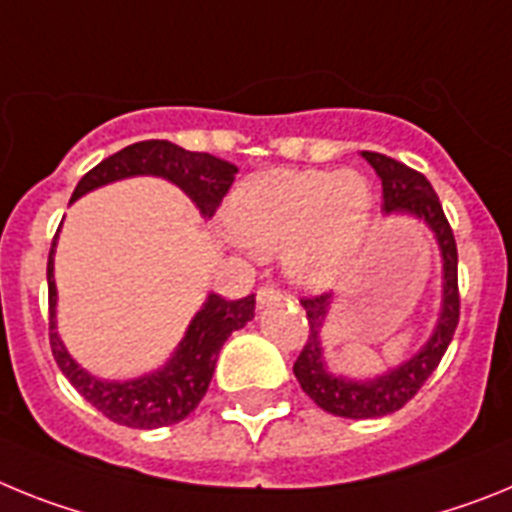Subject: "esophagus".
Segmentation results:
<instances>
[{"label":"esophagus","instance_id":"esophagus-1","mask_svg":"<svg viewBox=\"0 0 512 512\" xmlns=\"http://www.w3.org/2000/svg\"><path fill=\"white\" fill-rule=\"evenodd\" d=\"M281 304V291L273 286H262L257 291V309H268V306Z\"/></svg>","mask_w":512,"mask_h":512}]
</instances>
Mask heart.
<instances>
[{
    "instance_id": "obj_1",
    "label": "heart",
    "mask_w": 512,
    "mask_h": 512,
    "mask_svg": "<svg viewBox=\"0 0 512 512\" xmlns=\"http://www.w3.org/2000/svg\"><path fill=\"white\" fill-rule=\"evenodd\" d=\"M226 224L242 250H281L293 286L324 291L350 273L371 234V185L353 170L260 172L234 190Z\"/></svg>"
}]
</instances>
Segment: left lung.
<instances>
[{
  "label": "left lung",
  "instance_id": "8db88e82",
  "mask_svg": "<svg viewBox=\"0 0 512 512\" xmlns=\"http://www.w3.org/2000/svg\"><path fill=\"white\" fill-rule=\"evenodd\" d=\"M361 157L381 177L386 216L415 219L428 226V231L433 234L438 255H441V311H438L435 327L425 345L412 353L407 361L386 368L384 373L368 376V379H355L345 373H332L324 361L322 330L332 311V293L304 299L301 304H304L306 319H309V340L293 363V373H296L301 389L324 412L350 417V420H373V417L402 410L428 381L430 373L438 368L443 353L451 345L456 324H459V281H456L459 255H456V239L443 216L441 201L425 175L410 170L407 164L397 162V159L376 154V151H361Z\"/></svg>",
  "mask_w": 512,
  "mask_h": 512
}]
</instances>
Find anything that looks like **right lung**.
I'll use <instances>...</instances> for the list:
<instances>
[{
  "instance_id": "add662e5",
  "label": "right lung",
  "mask_w": 512,
  "mask_h": 512,
  "mask_svg": "<svg viewBox=\"0 0 512 512\" xmlns=\"http://www.w3.org/2000/svg\"><path fill=\"white\" fill-rule=\"evenodd\" d=\"M237 172L234 164L213 154L185 151L170 141H139L92 167L79 180L71 203L92 190L105 188L110 182L128 180V177H162L188 195L203 219H211L221 198L229 193ZM56 242L59 234L53 237L48 252V314H51V350L61 373L92 407L118 425L154 430L185 420L206 397L226 337L234 330H242L255 317V296L226 301L219 293H208L164 366L133 379H100L71 358L64 340L56 332V301H59L56 278H53Z\"/></svg>"
}]
</instances>
